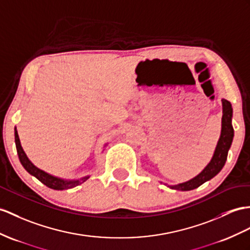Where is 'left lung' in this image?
Returning a JSON list of instances; mask_svg holds the SVG:
<instances>
[{
	"label": "left lung",
	"instance_id": "8db88e82",
	"mask_svg": "<svg viewBox=\"0 0 250 250\" xmlns=\"http://www.w3.org/2000/svg\"><path fill=\"white\" fill-rule=\"evenodd\" d=\"M223 118H222V131L221 137L218 139L217 145L214 150V154L211 161L209 162L202 173H199L196 177L192 178L191 180L182 182L179 185L175 186H168L173 190H180V191H190L194 188H198L205 184L206 181L210 180L214 177L225 166L227 160L228 150L232 143L233 140V127L231 124V120H232V107H231L230 102L223 99Z\"/></svg>",
	"mask_w": 250,
	"mask_h": 250
}]
</instances>
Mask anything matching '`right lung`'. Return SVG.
<instances>
[{
	"mask_svg": "<svg viewBox=\"0 0 250 250\" xmlns=\"http://www.w3.org/2000/svg\"><path fill=\"white\" fill-rule=\"evenodd\" d=\"M15 141H16L18 156H19V159H20V162L23 166V167L25 168L30 175L35 176L36 178H37L39 181L42 182V184L45 185L48 188H54V190H66V188H74L78 185H82L83 182H84L90 177V176H84V177L81 178L79 180H64L62 178L55 177V176L48 174L44 171H42V169L34 166L32 161L28 159L26 154L24 153V150L21 146L20 139H19V136H18L17 129H15Z\"/></svg>",
	"mask_w": 250,
	"mask_h": 250,
	"instance_id": "add662e5",
	"label": "right lung"
}]
</instances>
